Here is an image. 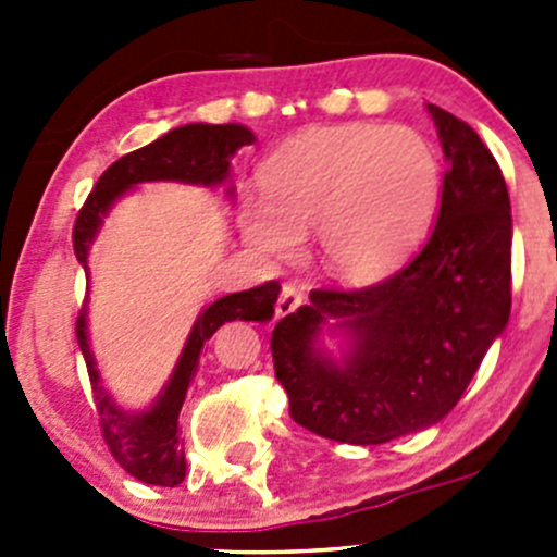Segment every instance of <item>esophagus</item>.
Wrapping results in <instances>:
<instances>
[{
    "label": "esophagus",
    "mask_w": 557,
    "mask_h": 557,
    "mask_svg": "<svg viewBox=\"0 0 557 557\" xmlns=\"http://www.w3.org/2000/svg\"><path fill=\"white\" fill-rule=\"evenodd\" d=\"M301 301H305V296H301V290L296 288V285H283L274 312H277V318H285V314L299 310Z\"/></svg>",
    "instance_id": "obj_1"
}]
</instances>
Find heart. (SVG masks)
I'll use <instances>...</instances> for the list:
<instances>
[{
	"mask_svg": "<svg viewBox=\"0 0 557 557\" xmlns=\"http://www.w3.org/2000/svg\"><path fill=\"white\" fill-rule=\"evenodd\" d=\"M239 228L274 261L299 256L314 232L318 263L339 283L396 272L429 234L442 199V161L412 126L336 123L296 134L258 172Z\"/></svg>",
	"mask_w": 557,
	"mask_h": 557,
	"instance_id": "obj_1",
	"label": "heart"
}]
</instances>
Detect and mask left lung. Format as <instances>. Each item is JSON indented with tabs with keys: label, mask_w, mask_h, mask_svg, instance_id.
<instances>
[{
	"label": "left lung",
	"mask_w": 557,
	"mask_h": 557,
	"mask_svg": "<svg viewBox=\"0 0 557 557\" xmlns=\"http://www.w3.org/2000/svg\"><path fill=\"white\" fill-rule=\"evenodd\" d=\"M425 110L447 161L429 243L372 288L312 290L272 331L290 418L345 445H385L440 423L512 310L504 174L474 128L436 104Z\"/></svg>",
	"instance_id": "1"
}]
</instances>
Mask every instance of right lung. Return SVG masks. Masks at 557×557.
I'll list each match as a JSON object with an SVG mask.
<instances>
[{"instance_id":"add662e5","label":"right lung","mask_w":557,"mask_h":557,"mask_svg":"<svg viewBox=\"0 0 557 557\" xmlns=\"http://www.w3.org/2000/svg\"><path fill=\"white\" fill-rule=\"evenodd\" d=\"M252 143H256V134L243 123H223V126L185 123V126L166 132L156 143L117 159L99 177L97 188L91 190L75 223V256L86 269V277L91 280V267H88L91 245L97 243L104 218L110 215L117 199H123L128 190L139 188L143 183L166 180V183L199 185V188L223 185L228 201H234V185L228 183L232 159L239 148ZM277 296V283H263L258 288L228 294L201 307L185 336L183 350L174 361L170 380L145 409H126L107 387L91 347L88 307H83L81 318H77V345L86 358L88 377H91L94 396H97L104 442L128 474L137 476L139 482L161 487H174L185 480V453L180 447V409H183L190 380L199 372L201 347L228 320H258V323L272 320Z\"/></svg>"}]
</instances>
